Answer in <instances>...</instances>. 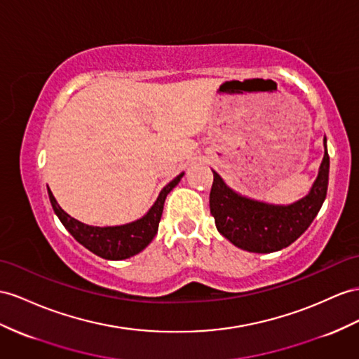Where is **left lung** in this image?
<instances>
[{"label": "left lung", "instance_id": "obj_1", "mask_svg": "<svg viewBox=\"0 0 359 359\" xmlns=\"http://www.w3.org/2000/svg\"><path fill=\"white\" fill-rule=\"evenodd\" d=\"M327 180L329 154L325 150L318 177L309 194L290 206H273L235 194L214 171L209 194L210 214L218 232L240 249L253 253L278 252L309 227L326 198Z\"/></svg>", "mask_w": 359, "mask_h": 359}]
</instances>
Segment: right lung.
<instances>
[{
    "label": "right lung",
    "mask_w": 359,
    "mask_h": 359,
    "mask_svg": "<svg viewBox=\"0 0 359 359\" xmlns=\"http://www.w3.org/2000/svg\"><path fill=\"white\" fill-rule=\"evenodd\" d=\"M182 176L183 172L179 174L176 179L171 180L168 185L161 191L158 200H156V203L151 206V209L147 212L145 217L137 219L135 223L115 227H94L80 223L76 218L69 217L65 210L57 205V201L51 194L50 189L48 196L54 212L59 217L62 224L67 227V231L74 236L81 245H85L88 250L95 253L103 259L121 261L140 253L151 243L154 235L158 233V227L163 210V201L167 198L168 192L180 182Z\"/></svg>",
    "instance_id": "obj_1"
}]
</instances>
